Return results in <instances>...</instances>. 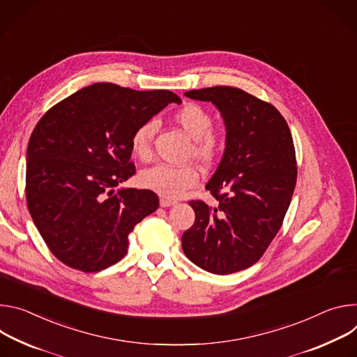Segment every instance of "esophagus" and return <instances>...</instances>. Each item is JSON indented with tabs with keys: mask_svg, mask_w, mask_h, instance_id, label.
Wrapping results in <instances>:
<instances>
[{
	"mask_svg": "<svg viewBox=\"0 0 357 357\" xmlns=\"http://www.w3.org/2000/svg\"><path fill=\"white\" fill-rule=\"evenodd\" d=\"M174 204H176V202H173V200L160 199V206H162V207H172V206H174Z\"/></svg>",
	"mask_w": 357,
	"mask_h": 357,
	"instance_id": "34e87169",
	"label": "esophagus"
}]
</instances>
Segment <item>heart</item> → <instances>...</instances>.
<instances>
[{
	"label": "heart",
	"instance_id": "b5f03b06",
	"mask_svg": "<svg viewBox=\"0 0 357 357\" xmlns=\"http://www.w3.org/2000/svg\"><path fill=\"white\" fill-rule=\"evenodd\" d=\"M174 121L194 140L192 154L197 160L204 165L213 163L220 153V143L211 133L214 125L211 114L200 105L187 103L174 113ZM154 132L155 123L153 121H146L139 125L132 135V151L140 160H147L151 154V139ZM199 172L190 166L176 167L157 165L140 174L143 187L167 197V199H177L185 190L199 183Z\"/></svg>",
	"mask_w": 357,
	"mask_h": 357
}]
</instances>
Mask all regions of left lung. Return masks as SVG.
<instances>
[{
  "label": "left lung",
  "mask_w": 357,
  "mask_h": 357,
  "mask_svg": "<svg viewBox=\"0 0 357 357\" xmlns=\"http://www.w3.org/2000/svg\"><path fill=\"white\" fill-rule=\"evenodd\" d=\"M184 95L218 109L225 149L206 184L217 206L190 202L195 221L181 236L183 251L207 272H238L264 255L291 204L298 173L292 135L278 110L243 89L213 86Z\"/></svg>",
  "instance_id": "obj_1"
}]
</instances>
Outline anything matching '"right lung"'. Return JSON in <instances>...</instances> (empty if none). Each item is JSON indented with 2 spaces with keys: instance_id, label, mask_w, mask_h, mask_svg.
<instances>
[{
  "instance_id": "add662e5",
  "label": "right lung",
  "mask_w": 357,
  "mask_h": 357,
  "mask_svg": "<svg viewBox=\"0 0 357 357\" xmlns=\"http://www.w3.org/2000/svg\"><path fill=\"white\" fill-rule=\"evenodd\" d=\"M181 103L170 91L93 84L51 107L26 149V204L51 252L98 272L121 261L135 225L158 207L150 190L116 187L135 173V129Z\"/></svg>"
}]
</instances>
